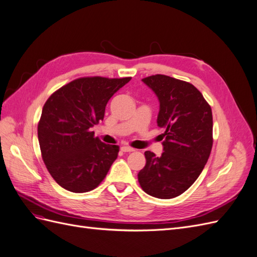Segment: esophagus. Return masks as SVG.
Listing matches in <instances>:
<instances>
[{
	"mask_svg": "<svg viewBox=\"0 0 257 257\" xmlns=\"http://www.w3.org/2000/svg\"><path fill=\"white\" fill-rule=\"evenodd\" d=\"M121 150L123 152H133V151H135V149H133V148L127 147V146H122L121 147Z\"/></svg>",
	"mask_w": 257,
	"mask_h": 257,
	"instance_id": "1",
	"label": "esophagus"
}]
</instances>
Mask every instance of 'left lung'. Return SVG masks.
Wrapping results in <instances>:
<instances>
[{
	"mask_svg": "<svg viewBox=\"0 0 257 257\" xmlns=\"http://www.w3.org/2000/svg\"><path fill=\"white\" fill-rule=\"evenodd\" d=\"M158 96V125L165 130L161 157L145 152L146 165L138 173L149 195L169 199L181 195L203 172L212 149V111L193 84L165 75L143 79Z\"/></svg>",
	"mask_w": 257,
	"mask_h": 257,
	"instance_id": "8db88e82",
	"label": "left lung"
}]
</instances>
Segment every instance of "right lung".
Listing matches in <instances>:
<instances>
[{"label": "right lung", "instance_id": "1", "mask_svg": "<svg viewBox=\"0 0 257 257\" xmlns=\"http://www.w3.org/2000/svg\"><path fill=\"white\" fill-rule=\"evenodd\" d=\"M125 78L83 77L56 91L43 107L37 126L42 157L51 177L74 193L94 190L118 157L119 147L94 137L108 100Z\"/></svg>", "mask_w": 257, "mask_h": 257}]
</instances>
